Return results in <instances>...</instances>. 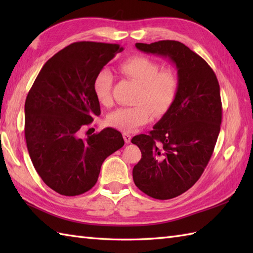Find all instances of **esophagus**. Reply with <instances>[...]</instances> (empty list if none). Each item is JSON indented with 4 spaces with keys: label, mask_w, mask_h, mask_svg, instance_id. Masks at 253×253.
Listing matches in <instances>:
<instances>
[{
    "label": "esophagus",
    "mask_w": 253,
    "mask_h": 253,
    "mask_svg": "<svg viewBox=\"0 0 253 253\" xmlns=\"http://www.w3.org/2000/svg\"><path fill=\"white\" fill-rule=\"evenodd\" d=\"M123 138H124V140H125L126 143H129L130 140H131V136L129 135V133H127V132H124L123 133Z\"/></svg>",
    "instance_id": "esophagus-1"
}]
</instances>
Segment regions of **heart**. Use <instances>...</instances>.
I'll return each mask as SVG.
<instances>
[{"label":"heart","instance_id":"1","mask_svg":"<svg viewBox=\"0 0 253 253\" xmlns=\"http://www.w3.org/2000/svg\"><path fill=\"white\" fill-rule=\"evenodd\" d=\"M127 77L139 84L133 106H123L111 112L106 117L110 127L130 132L151 120L152 114L162 116L174 105L179 91V78L171 69H161L157 62L144 55L128 57L120 65ZM113 76L109 69H102L94 77L92 89L101 104L112 102Z\"/></svg>","mask_w":253,"mask_h":253}]
</instances>
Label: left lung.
Instances as JSON below:
<instances>
[{
    "label": "left lung",
    "instance_id": "8db88e82",
    "mask_svg": "<svg viewBox=\"0 0 253 253\" xmlns=\"http://www.w3.org/2000/svg\"><path fill=\"white\" fill-rule=\"evenodd\" d=\"M136 47L169 57L179 78L171 109L149 135L131 139L141 151L132 169L135 185L150 197L168 200L190 189L212 157L222 123L219 84L209 64L181 42L162 40Z\"/></svg>",
    "mask_w": 253,
    "mask_h": 253
}]
</instances>
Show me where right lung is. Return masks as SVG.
Listing matches in <instances>:
<instances>
[{"label":"right lung","mask_w":253,"mask_h":253,"mask_svg":"<svg viewBox=\"0 0 253 253\" xmlns=\"http://www.w3.org/2000/svg\"><path fill=\"white\" fill-rule=\"evenodd\" d=\"M123 50L102 42L69 44L44 64L27 95V149L41 179L60 195L90 190L104 160L124 146L122 133L110 127L79 138V131L101 114L94 77Z\"/></svg>","instance_id":"obj_1"}]
</instances>
